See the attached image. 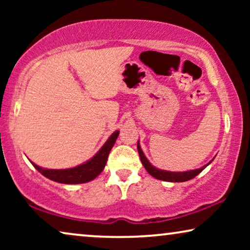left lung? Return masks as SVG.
<instances>
[{
  "instance_id": "1",
  "label": "left lung",
  "mask_w": 250,
  "mask_h": 250,
  "mask_svg": "<svg viewBox=\"0 0 250 250\" xmlns=\"http://www.w3.org/2000/svg\"><path fill=\"white\" fill-rule=\"evenodd\" d=\"M138 151H139L140 159H141V162H142V165L145 166L146 172H148L151 176L156 177L157 180L167 181V182H186V181L193 179V177H196L198 174H200L208 165H209L211 162H213V160H210L209 163L201 167V168L188 170V172H168V170H163V169L156 168L155 166H152L151 164L149 163V160L146 158L145 153H143V151H142L141 146H140L139 141H138Z\"/></svg>"
}]
</instances>
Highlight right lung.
<instances>
[{
	"label": "right lung",
	"mask_w": 250,
	"mask_h": 250,
	"mask_svg": "<svg viewBox=\"0 0 250 250\" xmlns=\"http://www.w3.org/2000/svg\"><path fill=\"white\" fill-rule=\"evenodd\" d=\"M119 131H116L109 136L107 142L102 146V148L97 152V155L92 157L90 160L86 163L78 165L73 168L67 169H47L42 168V167L33 164V166L39 170V172L47 179L54 181V182H59L63 184H80L86 183L90 181L94 180L102 170H104L109 152L112 146H114L116 140L118 138Z\"/></svg>",
	"instance_id": "1"
}]
</instances>
